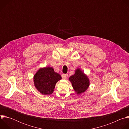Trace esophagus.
I'll list each match as a JSON object with an SVG mask.
<instances>
[{"mask_svg": "<svg viewBox=\"0 0 129 129\" xmlns=\"http://www.w3.org/2000/svg\"><path fill=\"white\" fill-rule=\"evenodd\" d=\"M67 77H68V75L67 74H63L62 75V77L63 79L65 80L67 78Z\"/></svg>", "mask_w": 129, "mask_h": 129, "instance_id": "esophagus-1", "label": "esophagus"}]
</instances>
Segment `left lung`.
I'll return each mask as SVG.
<instances>
[{"mask_svg":"<svg viewBox=\"0 0 129 129\" xmlns=\"http://www.w3.org/2000/svg\"><path fill=\"white\" fill-rule=\"evenodd\" d=\"M69 80L75 92L78 94H80L88 89L90 85V81L88 77L80 69L75 71V75L70 76Z\"/></svg>","mask_w":129,"mask_h":129,"instance_id":"obj_1","label":"left lung"}]
</instances>
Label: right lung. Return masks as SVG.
Listing matches in <instances>:
<instances>
[{
	"mask_svg": "<svg viewBox=\"0 0 129 129\" xmlns=\"http://www.w3.org/2000/svg\"><path fill=\"white\" fill-rule=\"evenodd\" d=\"M61 79L52 67H46L40 68L34 75V85L42 94L49 95L52 93L56 83Z\"/></svg>",
	"mask_w": 129,
	"mask_h": 129,
	"instance_id": "obj_1",
	"label": "right lung"
}]
</instances>
